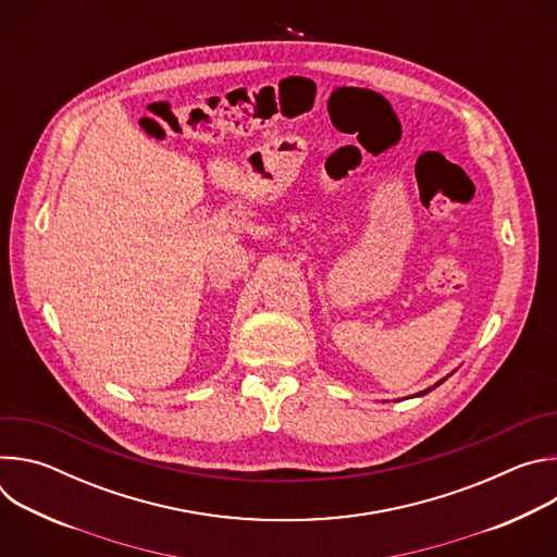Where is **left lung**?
<instances>
[{
	"mask_svg": "<svg viewBox=\"0 0 557 557\" xmlns=\"http://www.w3.org/2000/svg\"><path fill=\"white\" fill-rule=\"evenodd\" d=\"M443 381H445V379H443ZM443 381H438V383H436V385H441V383H443ZM436 385H434V387H436ZM434 387H428V389H423V392H419V396H421V394H428V392H430V389H434Z\"/></svg>",
	"mask_w": 557,
	"mask_h": 557,
	"instance_id": "left-lung-1",
	"label": "left lung"
}]
</instances>
